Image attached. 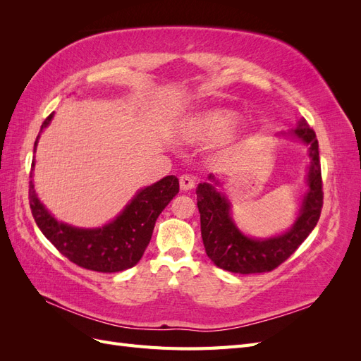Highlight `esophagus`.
Returning <instances> with one entry per match:
<instances>
[{
	"instance_id": "34e87169",
	"label": "esophagus",
	"mask_w": 361,
	"mask_h": 361,
	"mask_svg": "<svg viewBox=\"0 0 361 361\" xmlns=\"http://www.w3.org/2000/svg\"><path fill=\"white\" fill-rule=\"evenodd\" d=\"M179 183H180L182 191H190L195 187V180L191 174H182V176L179 178Z\"/></svg>"
}]
</instances>
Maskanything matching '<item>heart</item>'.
Listing matches in <instances>:
<instances>
[{"instance_id":"obj_1","label":"heart","mask_w":361,"mask_h":361,"mask_svg":"<svg viewBox=\"0 0 361 361\" xmlns=\"http://www.w3.org/2000/svg\"><path fill=\"white\" fill-rule=\"evenodd\" d=\"M236 113L231 110H211L190 117L180 126L179 134L188 141H211L226 137L236 123Z\"/></svg>"}]
</instances>
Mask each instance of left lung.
<instances>
[{
	"mask_svg": "<svg viewBox=\"0 0 361 361\" xmlns=\"http://www.w3.org/2000/svg\"><path fill=\"white\" fill-rule=\"evenodd\" d=\"M289 135L309 146L312 161L307 174L309 190L304 195L297 221L286 233L268 239H253L239 232L231 216V203L215 188L220 182L214 174H209L212 183H199L195 190L203 245L207 257L218 268L235 274H256L276 269L295 253L318 223L324 204L318 138L304 118Z\"/></svg>",
	"mask_w": 361,
	"mask_h": 361,
	"instance_id": "1",
	"label": "left lung"
}]
</instances>
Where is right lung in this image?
Masks as SVG:
<instances>
[{
    "instance_id": "1",
    "label": "right lung",
    "mask_w": 361,
    "mask_h": 361,
    "mask_svg": "<svg viewBox=\"0 0 361 361\" xmlns=\"http://www.w3.org/2000/svg\"><path fill=\"white\" fill-rule=\"evenodd\" d=\"M54 113H51L42 129H45ZM35 143V152L39 143ZM35 159L31 162L30 179L32 178ZM179 192V179L166 176L159 182L135 194L116 220L104 227L80 228L59 223L37 199L32 179L30 180L28 199L31 214L42 233L60 253L75 265L97 272H118L137 265L150 243L157 218L171 199Z\"/></svg>"
}]
</instances>
